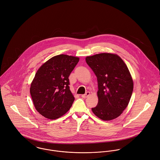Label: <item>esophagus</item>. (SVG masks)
Here are the masks:
<instances>
[{"label":"esophagus","instance_id":"obj_1","mask_svg":"<svg viewBox=\"0 0 160 160\" xmlns=\"http://www.w3.org/2000/svg\"><path fill=\"white\" fill-rule=\"evenodd\" d=\"M90 95V93L89 92H87L85 94L82 95V98H87L88 96H89Z\"/></svg>","mask_w":160,"mask_h":160}]
</instances>
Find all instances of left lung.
Wrapping results in <instances>:
<instances>
[{
  "mask_svg": "<svg viewBox=\"0 0 160 160\" xmlns=\"http://www.w3.org/2000/svg\"><path fill=\"white\" fill-rule=\"evenodd\" d=\"M98 80V102L92 108L103 121L119 117L127 108L133 83L127 65L116 54L101 53L86 58Z\"/></svg>",
  "mask_w": 160,
  "mask_h": 160,
  "instance_id": "left-lung-1",
  "label": "left lung"
}]
</instances>
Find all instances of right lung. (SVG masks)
Segmentation results:
<instances>
[{"instance_id": "1", "label": "right lung", "mask_w": 160, "mask_h": 160, "mask_svg": "<svg viewBox=\"0 0 160 160\" xmlns=\"http://www.w3.org/2000/svg\"><path fill=\"white\" fill-rule=\"evenodd\" d=\"M78 61V58L60 54L38 70L30 94L36 109L44 117L56 119L71 108L75 98L70 90L68 77Z\"/></svg>"}]
</instances>
